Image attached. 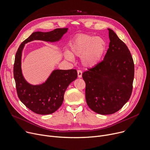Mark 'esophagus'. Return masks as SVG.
<instances>
[{"label": "esophagus", "mask_w": 150, "mask_h": 150, "mask_svg": "<svg viewBox=\"0 0 150 150\" xmlns=\"http://www.w3.org/2000/svg\"><path fill=\"white\" fill-rule=\"evenodd\" d=\"M77 73H78V78L82 77V71H81V70H78Z\"/></svg>", "instance_id": "esophagus-1"}]
</instances>
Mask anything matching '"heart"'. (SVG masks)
I'll list each match as a JSON object with an SVG mask.
<instances>
[{"mask_svg": "<svg viewBox=\"0 0 150 150\" xmlns=\"http://www.w3.org/2000/svg\"><path fill=\"white\" fill-rule=\"evenodd\" d=\"M71 52L66 51L65 57L72 59V55L81 56V62L86 67L96 66L102 59L105 51V43L100 38L81 35L70 44Z\"/></svg>", "mask_w": 150, "mask_h": 150, "instance_id": "heart-1", "label": "heart"}]
</instances>
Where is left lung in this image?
Listing matches in <instances>:
<instances>
[{
	"label": "left lung",
	"instance_id": "1",
	"mask_svg": "<svg viewBox=\"0 0 150 150\" xmlns=\"http://www.w3.org/2000/svg\"><path fill=\"white\" fill-rule=\"evenodd\" d=\"M108 30L110 42L103 60L82 75L88 106L102 115L117 112L129 100L134 74L128 47L112 30Z\"/></svg>",
	"mask_w": 150,
	"mask_h": 150
}]
</instances>
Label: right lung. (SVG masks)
Returning <instances> with one entry per match:
<instances>
[{
  "label": "right lung",
  "mask_w": 150,
  "mask_h": 150,
  "mask_svg": "<svg viewBox=\"0 0 150 150\" xmlns=\"http://www.w3.org/2000/svg\"><path fill=\"white\" fill-rule=\"evenodd\" d=\"M67 28H58L49 32H33L20 44L13 64L17 95L21 102L33 112L46 115L57 111L63 103L64 92L77 78L76 69L54 71L46 82L41 85L32 86L26 82L21 69V52L24 44L33 40L55 42L67 32Z\"/></svg>",
  "instance_id": "obj_1"
}]
</instances>
